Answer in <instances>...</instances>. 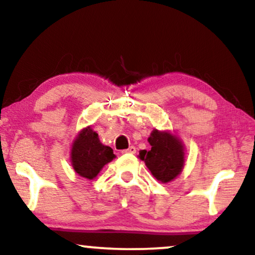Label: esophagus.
<instances>
[{
  "label": "esophagus",
  "instance_id": "esophagus-1",
  "mask_svg": "<svg viewBox=\"0 0 255 255\" xmlns=\"http://www.w3.org/2000/svg\"><path fill=\"white\" fill-rule=\"evenodd\" d=\"M135 151H136V148L133 147V146H130L129 148H127V149L122 150V153H124V154H134Z\"/></svg>",
  "mask_w": 255,
  "mask_h": 255
}]
</instances>
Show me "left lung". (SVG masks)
Here are the masks:
<instances>
[{
    "mask_svg": "<svg viewBox=\"0 0 255 255\" xmlns=\"http://www.w3.org/2000/svg\"><path fill=\"white\" fill-rule=\"evenodd\" d=\"M148 142L150 150H141L140 157L156 180L170 182L182 172L185 165V147L179 137L169 131H151Z\"/></svg>",
    "mask_w": 255,
    "mask_h": 255,
    "instance_id": "8db88e82",
    "label": "left lung"
}]
</instances>
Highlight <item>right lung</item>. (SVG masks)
<instances>
[{"label": "right lung", "instance_id": "add662e5", "mask_svg": "<svg viewBox=\"0 0 255 255\" xmlns=\"http://www.w3.org/2000/svg\"><path fill=\"white\" fill-rule=\"evenodd\" d=\"M114 157L112 148L100 142L98 133L90 127L83 128L77 134L70 153L74 170L88 180L96 178L100 170Z\"/></svg>", "mask_w": 255, "mask_h": 255}]
</instances>
